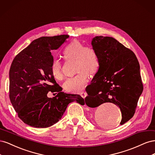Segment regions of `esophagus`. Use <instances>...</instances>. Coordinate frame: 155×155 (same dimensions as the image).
<instances>
[{
    "label": "esophagus",
    "instance_id": "obj_1",
    "mask_svg": "<svg viewBox=\"0 0 155 155\" xmlns=\"http://www.w3.org/2000/svg\"><path fill=\"white\" fill-rule=\"evenodd\" d=\"M80 95H81V96L82 97H83V98H85L87 96V92H85V91H82V92H81L80 93Z\"/></svg>",
    "mask_w": 155,
    "mask_h": 155
}]
</instances>
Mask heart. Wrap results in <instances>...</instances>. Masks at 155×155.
Instances as JSON below:
<instances>
[{
  "label": "heart",
  "mask_w": 155,
  "mask_h": 155,
  "mask_svg": "<svg viewBox=\"0 0 155 155\" xmlns=\"http://www.w3.org/2000/svg\"><path fill=\"white\" fill-rule=\"evenodd\" d=\"M63 54L67 61L75 60V71L73 77L68 78L63 88L70 92H78L83 88L90 74H96L100 68V58L96 49L91 46H85L79 40H74L65 46ZM51 73L56 79H62L61 62L55 59L51 64Z\"/></svg>",
  "instance_id": "heart-1"
}]
</instances>
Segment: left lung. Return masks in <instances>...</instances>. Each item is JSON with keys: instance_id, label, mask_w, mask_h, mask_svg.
Returning <instances> with one entry per match:
<instances>
[{"instance_id": "8db88e82", "label": "left lung", "mask_w": 155, "mask_h": 155, "mask_svg": "<svg viewBox=\"0 0 155 155\" xmlns=\"http://www.w3.org/2000/svg\"><path fill=\"white\" fill-rule=\"evenodd\" d=\"M92 45L100 65L86 91L85 103L92 108L104 103L115 104L121 112L123 125L133 118L143 89L139 62L133 51L113 37L96 36Z\"/></svg>"}]
</instances>
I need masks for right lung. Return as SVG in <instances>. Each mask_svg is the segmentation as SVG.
Returning <instances> with one entry per match:
<instances>
[{"label":"right lung","mask_w":155,"mask_h":155,"mask_svg":"<svg viewBox=\"0 0 155 155\" xmlns=\"http://www.w3.org/2000/svg\"><path fill=\"white\" fill-rule=\"evenodd\" d=\"M68 37V35L40 37L13 60L9 73V96L18 117L27 125L49 127L62 118L70 103L85 105L80 95L62 92L51 73L54 61L51 51L59 48ZM50 91L58 93L48 98Z\"/></svg>","instance_id":"add662e5"}]
</instances>
